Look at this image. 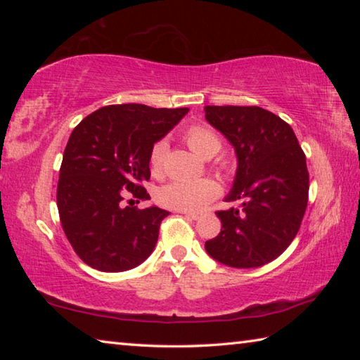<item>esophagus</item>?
Listing matches in <instances>:
<instances>
[{"mask_svg":"<svg viewBox=\"0 0 360 360\" xmlns=\"http://www.w3.org/2000/svg\"><path fill=\"white\" fill-rule=\"evenodd\" d=\"M182 214H184L186 217H188V219H193V221H197V219L200 217V214L198 212H192V211H181Z\"/></svg>","mask_w":360,"mask_h":360,"instance_id":"1","label":"esophagus"}]
</instances>
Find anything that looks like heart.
<instances>
[{
    "mask_svg": "<svg viewBox=\"0 0 360 360\" xmlns=\"http://www.w3.org/2000/svg\"><path fill=\"white\" fill-rule=\"evenodd\" d=\"M182 138L195 154L203 158L214 157L222 148V141L217 133L211 127L205 124H193L187 127L182 133ZM167 141H157L152 146L149 154V167L154 176L163 174L167 155ZM221 188L219 184L211 178L202 179H176L163 186L157 193L158 202L167 208L181 210V211H200L206 205L214 200Z\"/></svg>",
    "mask_w": 360,
    "mask_h": 360,
    "instance_id": "b5f03b06",
    "label": "heart"
}]
</instances>
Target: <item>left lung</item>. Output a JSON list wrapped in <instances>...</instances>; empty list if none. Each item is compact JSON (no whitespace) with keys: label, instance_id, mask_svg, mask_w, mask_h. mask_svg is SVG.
<instances>
[{"label":"left lung","instance_id":"obj_1","mask_svg":"<svg viewBox=\"0 0 360 360\" xmlns=\"http://www.w3.org/2000/svg\"><path fill=\"white\" fill-rule=\"evenodd\" d=\"M205 117L235 148L238 168L217 211L222 229L205 243L212 259L233 268L275 260L295 238L308 205L307 157L289 124L259 106H205Z\"/></svg>","mask_w":360,"mask_h":360}]
</instances>
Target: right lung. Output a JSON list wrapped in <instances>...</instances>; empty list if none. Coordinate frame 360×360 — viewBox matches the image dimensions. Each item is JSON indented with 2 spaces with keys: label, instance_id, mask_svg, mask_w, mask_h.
<instances>
[{
  "label": "right lung",
  "instance_id": "add662e5",
  "mask_svg": "<svg viewBox=\"0 0 360 360\" xmlns=\"http://www.w3.org/2000/svg\"><path fill=\"white\" fill-rule=\"evenodd\" d=\"M188 112V108L111 105L87 115L63 152L57 206L66 238L84 264L115 273L149 257L169 212L124 206L125 191L149 200V154Z\"/></svg>",
  "mask_w": 360,
  "mask_h": 360
}]
</instances>
